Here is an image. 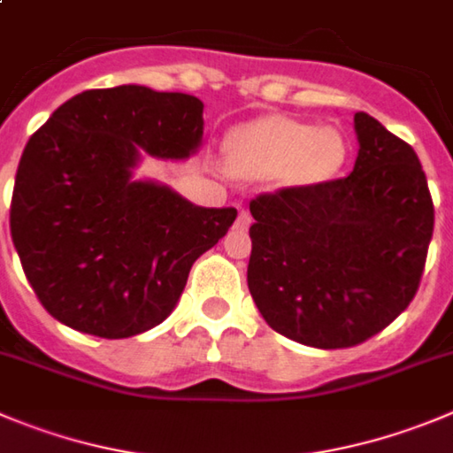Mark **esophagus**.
<instances>
[{
	"instance_id": "34e87169",
	"label": "esophagus",
	"mask_w": 453,
	"mask_h": 453,
	"mask_svg": "<svg viewBox=\"0 0 453 453\" xmlns=\"http://www.w3.org/2000/svg\"><path fill=\"white\" fill-rule=\"evenodd\" d=\"M250 223H252L250 214H248L246 210H241L239 217H236V227H239V230H248V227H250Z\"/></svg>"
}]
</instances>
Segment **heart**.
Masks as SVG:
<instances>
[{"instance_id": "heart-1", "label": "heart", "mask_w": 453, "mask_h": 453, "mask_svg": "<svg viewBox=\"0 0 453 453\" xmlns=\"http://www.w3.org/2000/svg\"><path fill=\"white\" fill-rule=\"evenodd\" d=\"M227 165L241 179H274L317 185L333 179L346 158L344 138L333 127H311L268 116L230 131Z\"/></svg>"}]
</instances>
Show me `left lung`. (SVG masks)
I'll use <instances>...</instances> for the list:
<instances>
[{"label": "left lung", "instance_id": "obj_1", "mask_svg": "<svg viewBox=\"0 0 453 453\" xmlns=\"http://www.w3.org/2000/svg\"><path fill=\"white\" fill-rule=\"evenodd\" d=\"M349 176L250 201L248 288L270 328L315 349H349L409 306L434 234V201L411 145L355 113Z\"/></svg>", "mask_w": 453, "mask_h": 453}]
</instances>
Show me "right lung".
<instances>
[{
    "instance_id": "obj_1",
    "label": "right lung",
    "mask_w": 453,
    "mask_h": 453,
    "mask_svg": "<svg viewBox=\"0 0 453 453\" xmlns=\"http://www.w3.org/2000/svg\"><path fill=\"white\" fill-rule=\"evenodd\" d=\"M203 103L141 84L66 100L24 147L11 236L42 306L69 328L122 340L158 326L194 261L234 223L167 185L136 180L142 154L185 160L201 147Z\"/></svg>"
}]
</instances>
